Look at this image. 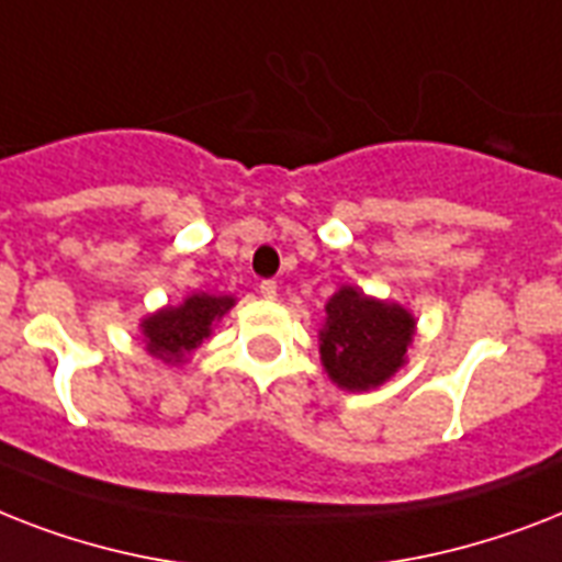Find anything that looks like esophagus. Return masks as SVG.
Segmentation results:
<instances>
[{
    "label": "esophagus",
    "instance_id": "esophagus-1",
    "mask_svg": "<svg viewBox=\"0 0 562 562\" xmlns=\"http://www.w3.org/2000/svg\"><path fill=\"white\" fill-rule=\"evenodd\" d=\"M259 294H262L265 300L277 297V282H273V280H262V282H259Z\"/></svg>",
    "mask_w": 562,
    "mask_h": 562
}]
</instances>
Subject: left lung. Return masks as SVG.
Segmentation results:
<instances>
[{
  "mask_svg": "<svg viewBox=\"0 0 562 562\" xmlns=\"http://www.w3.org/2000/svg\"><path fill=\"white\" fill-rule=\"evenodd\" d=\"M414 317L400 306L341 289L326 303L321 359L326 373L347 391H368L391 379L405 361Z\"/></svg>",
  "mask_w": 562,
  "mask_h": 562,
  "instance_id": "8db88e82",
  "label": "left lung"
}]
</instances>
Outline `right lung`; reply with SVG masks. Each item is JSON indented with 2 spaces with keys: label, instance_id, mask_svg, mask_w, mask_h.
Instances as JSON below:
<instances>
[{
  "label": "right lung",
  "instance_id": "1",
  "mask_svg": "<svg viewBox=\"0 0 562 562\" xmlns=\"http://www.w3.org/2000/svg\"><path fill=\"white\" fill-rule=\"evenodd\" d=\"M233 306V297H210V294H192L178 308H162L143 324L148 338V352L166 361H180L192 352L203 338H210L212 324Z\"/></svg>",
  "mask_w": 562,
  "mask_h": 562
}]
</instances>
